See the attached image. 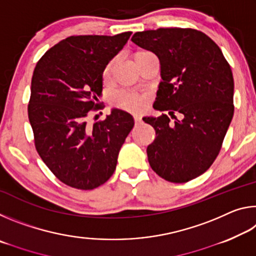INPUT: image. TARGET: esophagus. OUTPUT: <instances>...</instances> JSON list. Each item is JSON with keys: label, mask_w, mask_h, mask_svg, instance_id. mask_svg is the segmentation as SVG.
Listing matches in <instances>:
<instances>
[{"label": "esophagus", "mask_w": 256, "mask_h": 256, "mask_svg": "<svg viewBox=\"0 0 256 256\" xmlns=\"http://www.w3.org/2000/svg\"><path fill=\"white\" fill-rule=\"evenodd\" d=\"M134 120H136V124L141 123V118H140V115H138V114L134 115Z\"/></svg>", "instance_id": "34e87169"}]
</instances>
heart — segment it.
<instances>
[{
    "instance_id": "1",
    "label": "heart",
    "mask_w": 256,
    "mask_h": 256,
    "mask_svg": "<svg viewBox=\"0 0 256 256\" xmlns=\"http://www.w3.org/2000/svg\"><path fill=\"white\" fill-rule=\"evenodd\" d=\"M148 53V52H138L134 55V60H136L142 56L144 54ZM110 68H112V63L108 64V66L105 68V70L102 72V76L104 79H107L110 74ZM114 102L118 104V105L125 107V108H131V110H136V108L140 107L141 105V99L140 97H138L136 94L128 92H118L114 96Z\"/></svg>"
}]
</instances>
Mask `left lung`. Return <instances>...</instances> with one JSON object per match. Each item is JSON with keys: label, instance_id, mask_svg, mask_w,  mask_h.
Listing matches in <instances>:
<instances>
[{"label": "left lung", "instance_id": "left-lung-1", "mask_svg": "<svg viewBox=\"0 0 256 256\" xmlns=\"http://www.w3.org/2000/svg\"><path fill=\"white\" fill-rule=\"evenodd\" d=\"M131 40L159 58L162 81L154 108L176 120L170 123L166 114L142 118L156 131L146 148L150 166L172 183L196 178L214 164L232 120V68L219 46L196 29L146 30Z\"/></svg>", "mask_w": 256, "mask_h": 256}]
</instances>
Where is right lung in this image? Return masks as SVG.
<instances>
[{
	"instance_id": "obj_1",
	"label": "right lung",
	"mask_w": 256,
	"mask_h": 256,
	"mask_svg": "<svg viewBox=\"0 0 256 256\" xmlns=\"http://www.w3.org/2000/svg\"><path fill=\"white\" fill-rule=\"evenodd\" d=\"M132 32L71 36L38 60L32 79L28 118L34 146L50 172L71 188L92 190L114 174L118 152L134 126L130 112L112 108L94 125L102 72Z\"/></svg>"
}]
</instances>
